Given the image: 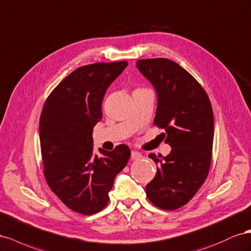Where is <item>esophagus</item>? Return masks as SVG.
Returning <instances> with one entry per match:
<instances>
[{"label":"esophagus","instance_id":"34e87169","mask_svg":"<svg viewBox=\"0 0 251 251\" xmlns=\"http://www.w3.org/2000/svg\"><path fill=\"white\" fill-rule=\"evenodd\" d=\"M142 157H143V155L139 151H135V150L131 151V159L132 160H140V159H142Z\"/></svg>","mask_w":251,"mask_h":251}]
</instances>
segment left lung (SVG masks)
<instances>
[{"instance_id": "obj_1", "label": "left lung", "mask_w": 251, "mask_h": 251, "mask_svg": "<svg viewBox=\"0 0 251 251\" xmlns=\"http://www.w3.org/2000/svg\"><path fill=\"white\" fill-rule=\"evenodd\" d=\"M137 67L156 90L153 124L171 146L168 155L148 156L157 164L156 175L146 186L154 206L176 210L195 197L209 173L214 133L209 98L188 71L168 59L139 60Z\"/></svg>"}]
</instances>
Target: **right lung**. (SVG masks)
Instances as JSON below:
<instances>
[{
    "label": "right lung",
    "instance_id": "right-lung-1",
    "mask_svg": "<svg viewBox=\"0 0 251 251\" xmlns=\"http://www.w3.org/2000/svg\"><path fill=\"white\" fill-rule=\"evenodd\" d=\"M126 61L76 68L51 91L40 118V144L49 188L77 213H97L109 202L117 175L127 165L130 149L92 152V131L102 119L107 88L127 67Z\"/></svg>",
    "mask_w": 251,
    "mask_h": 251
}]
</instances>
